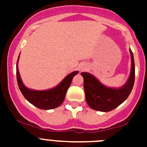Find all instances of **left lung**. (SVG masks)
Wrapping results in <instances>:
<instances>
[{
  "mask_svg": "<svg viewBox=\"0 0 147 147\" xmlns=\"http://www.w3.org/2000/svg\"><path fill=\"white\" fill-rule=\"evenodd\" d=\"M131 72L124 86L112 88L105 86L96 78L87 72L81 73L84 78V89L88 105L92 109L102 112L114 110L125 101L130 94L135 82V62L131 49Z\"/></svg>",
  "mask_w": 147,
  "mask_h": 147,
  "instance_id": "left-lung-1",
  "label": "left lung"
}]
</instances>
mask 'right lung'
<instances>
[{"label": "right lung", "mask_w": 147, "mask_h": 147, "mask_svg": "<svg viewBox=\"0 0 147 147\" xmlns=\"http://www.w3.org/2000/svg\"><path fill=\"white\" fill-rule=\"evenodd\" d=\"M19 57H18L16 67L17 81H18L19 89L23 95V96L25 97L28 102L34 105L35 107L42 110H51L59 107L64 101L66 93L71 85L73 78L75 75L77 74L79 71H76L71 73L70 74L65 76V78L57 86L51 89L45 90H35L28 89L23 85L20 78L18 67Z\"/></svg>", "instance_id": "add662e5"}]
</instances>
